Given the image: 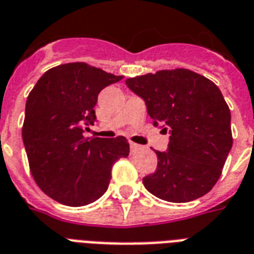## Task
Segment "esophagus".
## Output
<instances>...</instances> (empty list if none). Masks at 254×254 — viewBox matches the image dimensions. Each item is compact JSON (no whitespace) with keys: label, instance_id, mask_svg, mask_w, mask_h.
Wrapping results in <instances>:
<instances>
[{"label":"esophagus","instance_id":"esophagus-1","mask_svg":"<svg viewBox=\"0 0 254 254\" xmlns=\"http://www.w3.org/2000/svg\"><path fill=\"white\" fill-rule=\"evenodd\" d=\"M142 146L138 144H134V142H130V150L131 152H137V150H141Z\"/></svg>","mask_w":254,"mask_h":254}]
</instances>
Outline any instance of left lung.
Returning <instances> with one entry per match:
<instances>
[{"label": "left lung", "instance_id": "left-lung-1", "mask_svg": "<svg viewBox=\"0 0 254 254\" xmlns=\"http://www.w3.org/2000/svg\"><path fill=\"white\" fill-rule=\"evenodd\" d=\"M127 88L144 98L154 125L170 133L158 152L156 172L142 179L152 194L188 202L206 194L221 176L233 144L230 110L213 81L189 69L158 70L127 78Z\"/></svg>", "mask_w": 254, "mask_h": 254}]
</instances>
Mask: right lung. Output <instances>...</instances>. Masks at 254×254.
Returning a JSON list of instances; mask_svg holds the SVG:
<instances>
[{
	"label": "right lung",
	"instance_id": "add662e5",
	"mask_svg": "<svg viewBox=\"0 0 254 254\" xmlns=\"http://www.w3.org/2000/svg\"><path fill=\"white\" fill-rule=\"evenodd\" d=\"M124 75L85 63L58 65L29 93L22 127L29 168L50 198L67 206L92 204L109 187L112 166L129 156L125 137H85L96 121L97 97Z\"/></svg>",
	"mask_w": 254,
	"mask_h": 254
}]
</instances>
